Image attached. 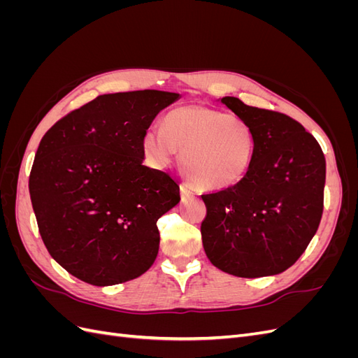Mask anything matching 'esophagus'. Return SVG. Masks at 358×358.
<instances>
[{
	"instance_id": "obj_1",
	"label": "esophagus",
	"mask_w": 358,
	"mask_h": 358,
	"mask_svg": "<svg viewBox=\"0 0 358 358\" xmlns=\"http://www.w3.org/2000/svg\"><path fill=\"white\" fill-rule=\"evenodd\" d=\"M180 196L182 197H192L196 196V189H194L189 183H180Z\"/></svg>"
}]
</instances>
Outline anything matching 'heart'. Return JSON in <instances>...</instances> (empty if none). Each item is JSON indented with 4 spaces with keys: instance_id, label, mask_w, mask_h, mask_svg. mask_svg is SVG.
Listing matches in <instances>:
<instances>
[{
    "instance_id": "heart-1",
    "label": "heart",
    "mask_w": 358,
    "mask_h": 358,
    "mask_svg": "<svg viewBox=\"0 0 358 358\" xmlns=\"http://www.w3.org/2000/svg\"><path fill=\"white\" fill-rule=\"evenodd\" d=\"M143 149L157 167L178 161L179 150L183 170L199 187L225 189L246 175L255 137L242 117L189 104L170 110L162 128H149Z\"/></svg>"
}]
</instances>
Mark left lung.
<instances>
[{
  "label": "left lung",
  "instance_id": "obj_1",
  "mask_svg": "<svg viewBox=\"0 0 358 358\" xmlns=\"http://www.w3.org/2000/svg\"><path fill=\"white\" fill-rule=\"evenodd\" d=\"M251 125L255 152L236 185L201 196V241L210 263L239 278L282 273L305 252L322 215L326 158L287 115L220 99Z\"/></svg>",
  "mask_w": 358,
  "mask_h": 358
}]
</instances>
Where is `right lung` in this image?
I'll return each instance as SVG.
<instances>
[{
	"instance_id": "obj_1",
	"label": "right lung",
	"mask_w": 358,
	"mask_h": 358,
	"mask_svg": "<svg viewBox=\"0 0 358 358\" xmlns=\"http://www.w3.org/2000/svg\"><path fill=\"white\" fill-rule=\"evenodd\" d=\"M179 99L155 90L100 95L41 138L29 175L38 231L52 258L83 282L122 284L154 264L157 221L180 194L169 173L143 166V137Z\"/></svg>"
}]
</instances>
